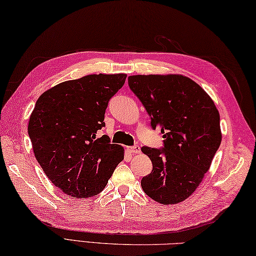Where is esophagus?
Wrapping results in <instances>:
<instances>
[{
  "label": "esophagus",
  "mask_w": 256,
  "mask_h": 256,
  "mask_svg": "<svg viewBox=\"0 0 256 256\" xmlns=\"http://www.w3.org/2000/svg\"><path fill=\"white\" fill-rule=\"evenodd\" d=\"M128 150L132 154H140V146H138V145L131 146V148H128Z\"/></svg>",
  "instance_id": "34e87169"
}]
</instances>
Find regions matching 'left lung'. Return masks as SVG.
<instances>
[{"label": "left lung", "instance_id": "obj_1", "mask_svg": "<svg viewBox=\"0 0 256 256\" xmlns=\"http://www.w3.org/2000/svg\"><path fill=\"white\" fill-rule=\"evenodd\" d=\"M128 86L164 140L162 150L142 148L153 170L144 192L156 202L176 204L198 188L221 144L220 114L210 96L182 74L130 76Z\"/></svg>", "mask_w": 256, "mask_h": 256}]
</instances>
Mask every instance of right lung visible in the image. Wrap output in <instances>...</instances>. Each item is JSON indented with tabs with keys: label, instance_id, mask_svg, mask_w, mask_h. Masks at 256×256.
I'll use <instances>...</instances> for the list:
<instances>
[{
	"label": "right lung",
	"instance_id": "obj_1",
	"mask_svg": "<svg viewBox=\"0 0 256 256\" xmlns=\"http://www.w3.org/2000/svg\"><path fill=\"white\" fill-rule=\"evenodd\" d=\"M125 79V74L84 76L56 84L37 99L28 122L32 150L46 176L64 194L96 196L124 160L122 146L96 133L106 125L108 100Z\"/></svg>",
	"mask_w": 256,
	"mask_h": 256
}]
</instances>
